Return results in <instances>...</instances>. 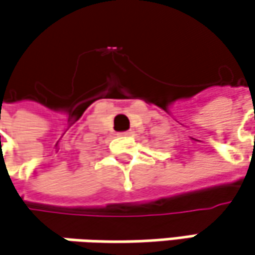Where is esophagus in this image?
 <instances>
[{
	"label": "esophagus",
	"instance_id": "esophagus-1",
	"mask_svg": "<svg viewBox=\"0 0 255 255\" xmlns=\"http://www.w3.org/2000/svg\"><path fill=\"white\" fill-rule=\"evenodd\" d=\"M120 135H131V131H124V132H120Z\"/></svg>",
	"mask_w": 255,
	"mask_h": 255
}]
</instances>
